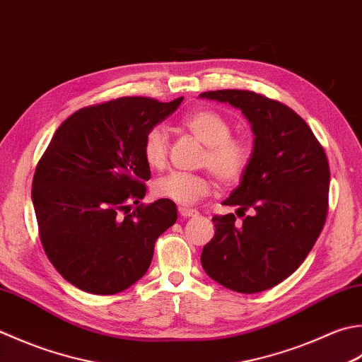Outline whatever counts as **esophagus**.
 Segmentation results:
<instances>
[{"mask_svg": "<svg viewBox=\"0 0 362 362\" xmlns=\"http://www.w3.org/2000/svg\"><path fill=\"white\" fill-rule=\"evenodd\" d=\"M179 214L183 218H191V216H197L199 215V211L194 210V209H187V207H180L179 209Z\"/></svg>", "mask_w": 362, "mask_h": 362, "instance_id": "1", "label": "esophagus"}]
</instances>
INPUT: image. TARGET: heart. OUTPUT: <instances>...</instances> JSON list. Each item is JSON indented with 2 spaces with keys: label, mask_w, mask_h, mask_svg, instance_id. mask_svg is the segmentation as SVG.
<instances>
[{
  "label": "heart",
  "mask_w": 362,
  "mask_h": 362,
  "mask_svg": "<svg viewBox=\"0 0 362 362\" xmlns=\"http://www.w3.org/2000/svg\"><path fill=\"white\" fill-rule=\"evenodd\" d=\"M182 124L205 147L202 165L207 166L223 185H237L250 169L254 147L250 139L233 136L232 122L215 110H196L183 117ZM169 136L163 125L147 130L143 141L144 160L152 169H161L168 161ZM214 189V179L209 174H188L174 171L161 177L153 185L158 199L179 205H191L207 197Z\"/></svg>",
  "instance_id": "1"
}]
</instances>
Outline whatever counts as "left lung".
I'll return each mask as SVG.
<instances>
[{
  "mask_svg": "<svg viewBox=\"0 0 362 362\" xmlns=\"http://www.w3.org/2000/svg\"><path fill=\"white\" fill-rule=\"evenodd\" d=\"M201 97L242 110L254 133V157L215 215V237L204 246L202 268L211 279L240 293L278 286L313 250L327 221L329 165L315 134L296 112L252 90L223 89ZM250 209L251 216H245Z\"/></svg>",
  "mask_w": 362,
  "mask_h": 362,
  "instance_id": "left-lung-1",
  "label": "left lung"
}]
</instances>
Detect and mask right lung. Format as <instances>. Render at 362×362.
I'll list each match as a JSON object with an SVG mask.
<instances>
[{
    "label": "right lung",
    "instance_id": "right-lung-1",
    "mask_svg": "<svg viewBox=\"0 0 362 362\" xmlns=\"http://www.w3.org/2000/svg\"><path fill=\"white\" fill-rule=\"evenodd\" d=\"M182 100L120 97L84 106L53 134L31 197L47 257L70 284L115 295L147 272L177 207L165 199L139 202L151 179L143 141Z\"/></svg>",
    "mask_w": 362,
    "mask_h": 362
}]
</instances>
